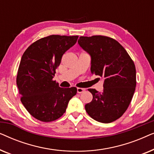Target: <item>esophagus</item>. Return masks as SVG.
<instances>
[{"instance_id": "1", "label": "esophagus", "mask_w": 154, "mask_h": 154, "mask_svg": "<svg viewBox=\"0 0 154 154\" xmlns=\"http://www.w3.org/2000/svg\"><path fill=\"white\" fill-rule=\"evenodd\" d=\"M85 88H77V92L78 93H82V92H85Z\"/></svg>"}]
</instances>
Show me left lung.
Listing matches in <instances>:
<instances>
[{
  "instance_id": "8db88e82",
  "label": "left lung",
  "mask_w": 154,
  "mask_h": 154,
  "mask_svg": "<svg viewBox=\"0 0 154 154\" xmlns=\"http://www.w3.org/2000/svg\"><path fill=\"white\" fill-rule=\"evenodd\" d=\"M78 43L91 57V73L104 80L102 92L88 89L93 98L85 104V110L100 123L115 121L127 110L135 90L133 61L125 48L110 37L81 36Z\"/></svg>"
}]
</instances>
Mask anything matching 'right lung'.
I'll list each match as a JSON object with an SVG mask.
<instances>
[{"instance_id": "add662e5", "label": "right lung", "mask_w": 154, "mask_h": 154, "mask_svg": "<svg viewBox=\"0 0 154 154\" xmlns=\"http://www.w3.org/2000/svg\"><path fill=\"white\" fill-rule=\"evenodd\" d=\"M79 35H51L31 44L23 54L17 75L21 102L39 121L51 122L64 114L77 88H62L53 81L62 55Z\"/></svg>"}]
</instances>
